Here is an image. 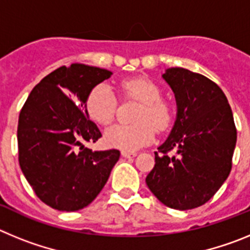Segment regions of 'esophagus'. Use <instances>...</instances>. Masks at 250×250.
Returning a JSON list of instances; mask_svg holds the SVG:
<instances>
[{
  "label": "esophagus",
  "mask_w": 250,
  "mask_h": 250,
  "mask_svg": "<svg viewBox=\"0 0 250 250\" xmlns=\"http://www.w3.org/2000/svg\"><path fill=\"white\" fill-rule=\"evenodd\" d=\"M121 155H123L124 158H135L138 154H136V152H134V151H123V152H121Z\"/></svg>",
  "instance_id": "obj_1"
}]
</instances>
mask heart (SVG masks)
Segmentation results:
<instances>
[{"label": "heart", "instance_id": "1", "mask_svg": "<svg viewBox=\"0 0 250 250\" xmlns=\"http://www.w3.org/2000/svg\"><path fill=\"white\" fill-rule=\"evenodd\" d=\"M123 99L135 100L140 106L134 115L135 124L114 125L105 132V141L110 146L124 151H134L150 144L155 130L163 132L174 121V107L161 98V89L146 77H132L121 81ZM118 101L107 83H98L86 99V111L95 123L107 126L114 121Z\"/></svg>", "mask_w": 250, "mask_h": 250}]
</instances>
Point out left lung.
I'll return each instance as SVG.
<instances>
[{"instance_id": "8db88e82", "label": "left lung", "mask_w": 250, "mask_h": 250, "mask_svg": "<svg viewBox=\"0 0 250 250\" xmlns=\"http://www.w3.org/2000/svg\"><path fill=\"white\" fill-rule=\"evenodd\" d=\"M163 79L175 95L176 120L145 182L163 204L188 210L211 199L227 180L237 129L228 99L208 77L171 67ZM171 149L174 157L167 155Z\"/></svg>"}]
</instances>
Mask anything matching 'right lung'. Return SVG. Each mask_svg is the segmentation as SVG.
I'll return each mask as SVG.
<instances>
[{"instance_id":"obj_1","label":"right lung","mask_w":250,"mask_h":250,"mask_svg":"<svg viewBox=\"0 0 250 250\" xmlns=\"http://www.w3.org/2000/svg\"><path fill=\"white\" fill-rule=\"evenodd\" d=\"M111 75L83 63L61 66L35 86L20 112V167L36 195L57 210L87 207L120 158L119 150L83 145L101 138L86 111L87 95Z\"/></svg>"}]
</instances>
